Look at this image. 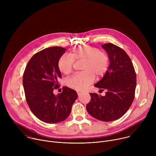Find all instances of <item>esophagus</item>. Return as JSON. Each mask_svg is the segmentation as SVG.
<instances>
[{
	"mask_svg": "<svg viewBox=\"0 0 156 156\" xmlns=\"http://www.w3.org/2000/svg\"><path fill=\"white\" fill-rule=\"evenodd\" d=\"M77 94H78V96H81V95L83 94V93H82V92H79V91H78V92H77Z\"/></svg>",
	"mask_w": 156,
	"mask_h": 156,
	"instance_id": "34e87169",
	"label": "esophagus"
}]
</instances>
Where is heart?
Returning <instances> with one entry per match:
<instances>
[{
	"instance_id": "obj_1",
	"label": "heart",
	"mask_w": 156,
	"mask_h": 156,
	"mask_svg": "<svg viewBox=\"0 0 156 156\" xmlns=\"http://www.w3.org/2000/svg\"><path fill=\"white\" fill-rule=\"evenodd\" d=\"M74 60L84 61L82 65L84 72L69 78L66 84L77 91H83L91 84L95 76L98 78L103 77L109 66V57L105 52L94 47L80 46L74 48L70 55L64 54L59 58L57 63L59 70L65 75L70 74L73 70Z\"/></svg>"
}]
</instances>
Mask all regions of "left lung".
<instances>
[{
    "instance_id": "left-lung-1",
    "label": "left lung",
    "mask_w": 156,
    "mask_h": 156,
    "mask_svg": "<svg viewBox=\"0 0 156 156\" xmlns=\"http://www.w3.org/2000/svg\"><path fill=\"white\" fill-rule=\"evenodd\" d=\"M102 48L107 53L110 64L107 73L94 86L106 93L104 96L90 93L86 110L98 120L110 122L122 117L132 104L136 75L130 58L122 48L112 43L104 44Z\"/></svg>"
}]
</instances>
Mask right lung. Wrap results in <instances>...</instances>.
I'll return each mask as SVG.
<instances>
[{
  "instance_id": "right-lung-1",
  "label": "right lung",
  "mask_w": 156,
  "mask_h": 156,
  "mask_svg": "<svg viewBox=\"0 0 156 156\" xmlns=\"http://www.w3.org/2000/svg\"><path fill=\"white\" fill-rule=\"evenodd\" d=\"M66 49L51 47L35 54L28 62L23 77V85L28 105L40 120L56 123L65 120L72 110L78 94L75 90L63 87L62 93L55 95L61 73L58 60Z\"/></svg>"
}]
</instances>
